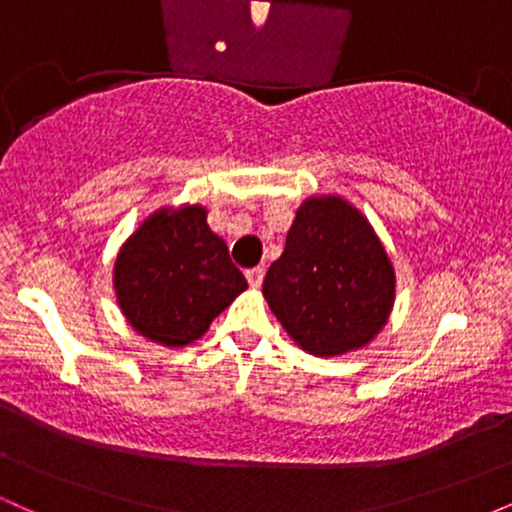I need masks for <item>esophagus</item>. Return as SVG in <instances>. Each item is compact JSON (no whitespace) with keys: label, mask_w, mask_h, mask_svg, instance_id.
Masks as SVG:
<instances>
[{"label":"esophagus","mask_w":512,"mask_h":512,"mask_svg":"<svg viewBox=\"0 0 512 512\" xmlns=\"http://www.w3.org/2000/svg\"><path fill=\"white\" fill-rule=\"evenodd\" d=\"M245 279H248V284L252 286V289H260L262 279H264V269L262 267L248 269V272H245Z\"/></svg>","instance_id":"esophagus-1"}]
</instances>
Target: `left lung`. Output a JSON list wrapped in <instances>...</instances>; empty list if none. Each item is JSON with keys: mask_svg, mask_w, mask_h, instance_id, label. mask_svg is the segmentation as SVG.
<instances>
[{"mask_svg": "<svg viewBox=\"0 0 512 512\" xmlns=\"http://www.w3.org/2000/svg\"><path fill=\"white\" fill-rule=\"evenodd\" d=\"M397 276L373 223L349 199L313 195L264 276L269 310L305 354L346 356L385 330Z\"/></svg>", "mask_w": 512, "mask_h": 512, "instance_id": "left-lung-1", "label": "left lung"}]
</instances>
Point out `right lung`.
Instances as JSON below:
<instances>
[{
	"mask_svg": "<svg viewBox=\"0 0 512 512\" xmlns=\"http://www.w3.org/2000/svg\"><path fill=\"white\" fill-rule=\"evenodd\" d=\"M207 214L202 204L161 207L117 250L113 289L120 313L158 346L195 344L248 289Z\"/></svg>",
	"mask_w": 512,
	"mask_h": 512,
	"instance_id": "obj_1",
	"label": "right lung"
}]
</instances>
